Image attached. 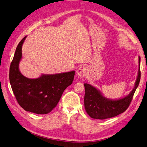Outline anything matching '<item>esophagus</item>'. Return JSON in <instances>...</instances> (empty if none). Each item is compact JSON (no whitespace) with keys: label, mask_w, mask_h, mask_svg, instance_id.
<instances>
[{"label":"esophagus","mask_w":147,"mask_h":147,"mask_svg":"<svg viewBox=\"0 0 147 147\" xmlns=\"http://www.w3.org/2000/svg\"><path fill=\"white\" fill-rule=\"evenodd\" d=\"M87 74V69L85 66H81L77 70V75L81 78L84 77Z\"/></svg>","instance_id":"1"}]
</instances>
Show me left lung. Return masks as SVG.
<instances>
[{
    "instance_id": "1",
    "label": "left lung",
    "mask_w": 147,
    "mask_h": 147,
    "mask_svg": "<svg viewBox=\"0 0 147 147\" xmlns=\"http://www.w3.org/2000/svg\"><path fill=\"white\" fill-rule=\"evenodd\" d=\"M140 57L138 56V70L134 88L125 96L118 99L105 97L100 90L88 83H84V105L86 111L93 119H105L124 113L128 108L140 80Z\"/></svg>"
}]
</instances>
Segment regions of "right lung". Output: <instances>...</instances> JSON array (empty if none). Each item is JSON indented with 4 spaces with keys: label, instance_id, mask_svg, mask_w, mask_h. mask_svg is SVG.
<instances>
[{
    "label": "right lung",
    "instance_id": "add662e5",
    "mask_svg": "<svg viewBox=\"0 0 147 147\" xmlns=\"http://www.w3.org/2000/svg\"><path fill=\"white\" fill-rule=\"evenodd\" d=\"M26 37L19 42L11 63V87L18 104L26 111L47 114L57 106L64 91L72 83L75 72L41 74L36 78L25 77L20 71L19 64L22 59V46Z\"/></svg>",
    "mask_w": 147,
    "mask_h": 147
}]
</instances>
